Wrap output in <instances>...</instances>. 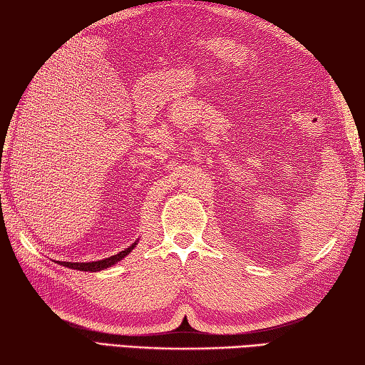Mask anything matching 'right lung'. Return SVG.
<instances>
[{
  "instance_id": "right-lung-1",
  "label": "right lung",
  "mask_w": 365,
  "mask_h": 365,
  "mask_svg": "<svg viewBox=\"0 0 365 365\" xmlns=\"http://www.w3.org/2000/svg\"><path fill=\"white\" fill-rule=\"evenodd\" d=\"M138 245V240L135 242L133 245L128 246V248H125L120 252H117V255L110 256V257H106V259H100V261H93V262H64V261H58L59 265H64V267H69V269H73V270H82V272H100V270H104L108 267H113V265H115L119 261H122L123 257L130 255V252L133 251L135 246Z\"/></svg>"
}]
</instances>
